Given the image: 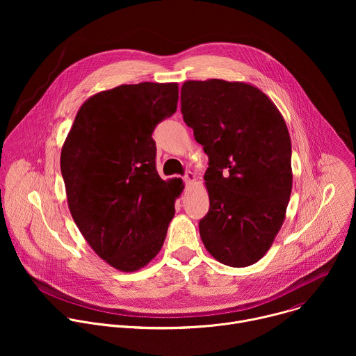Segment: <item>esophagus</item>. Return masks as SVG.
<instances>
[{
  "mask_svg": "<svg viewBox=\"0 0 356 356\" xmlns=\"http://www.w3.org/2000/svg\"><path fill=\"white\" fill-rule=\"evenodd\" d=\"M183 179H184L186 184H193V183L197 180V176H195V173H193V172H187Z\"/></svg>",
  "mask_w": 356,
  "mask_h": 356,
  "instance_id": "esophagus-1",
  "label": "esophagus"
}]
</instances>
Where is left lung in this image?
Here are the masks:
<instances>
[{
	"mask_svg": "<svg viewBox=\"0 0 356 356\" xmlns=\"http://www.w3.org/2000/svg\"><path fill=\"white\" fill-rule=\"evenodd\" d=\"M181 114L209 155L210 211L200 236L220 264L261 261L280 231L293 186L291 142L273 101L245 81L188 80Z\"/></svg>",
	"mask_w": 356,
	"mask_h": 356,
	"instance_id": "obj_1",
	"label": "left lung"
}]
</instances>
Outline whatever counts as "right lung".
Wrapping results in <instances>:
<instances>
[{"label": "right lung", "instance_id": "right-lung-1", "mask_svg": "<svg viewBox=\"0 0 356 356\" xmlns=\"http://www.w3.org/2000/svg\"><path fill=\"white\" fill-rule=\"evenodd\" d=\"M177 83L122 84L87 98L62 146L67 206L97 255L136 272L161 252L183 181L163 180L152 132L176 113Z\"/></svg>", "mask_w": 356, "mask_h": 356}]
</instances>
